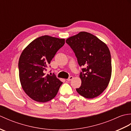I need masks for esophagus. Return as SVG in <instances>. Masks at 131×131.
<instances>
[{"label": "esophagus", "mask_w": 131, "mask_h": 131, "mask_svg": "<svg viewBox=\"0 0 131 131\" xmlns=\"http://www.w3.org/2000/svg\"><path fill=\"white\" fill-rule=\"evenodd\" d=\"M73 79V77H72V76H70V77L68 79H66L68 80V81H70V80H71L72 79Z\"/></svg>", "instance_id": "obj_1"}]
</instances>
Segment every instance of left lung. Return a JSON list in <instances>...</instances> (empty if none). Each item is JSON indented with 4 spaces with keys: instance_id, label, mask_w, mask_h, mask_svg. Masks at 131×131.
Instances as JSON below:
<instances>
[{
    "instance_id": "8db88e82",
    "label": "left lung",
    "mask_w": 131,
    "mask_h": 131,
    "mask_svg": "<svg viewBox=\"0 0 131 131\" xmlns=\"http://www.w3.org/2000/svg\"><path fill=\"white\" fill-rule=\"evenodd\" d=\"M66 42L73 50L80 66L82 80L77 92L87 99L99 96L107 88L112 76V58L107 45L84 31L69 38Z\"/></svg>"
}]
</instances>
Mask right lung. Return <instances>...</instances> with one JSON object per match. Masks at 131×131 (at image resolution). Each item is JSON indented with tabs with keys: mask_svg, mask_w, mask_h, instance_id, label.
Listing matches in <instances>:
<instances>
[{
	"mask_svg": "<svg viewBox=\"0 0 131 131\" xmlns=\"http://www.w3.org/2000/svg\"><path fill=\"white\" fill-rule=\"evenodd\" d=\"M65 39L44 35L31 41L22 52L18 61L22 88L34 101L46 102L56 96L62 82L44 73Z\"/></svg>",
	"mask_w": 131,
	"mask_h": 131,
	"instance_id": "add662e5",
	"label": "right lung"
}]
</instances>
